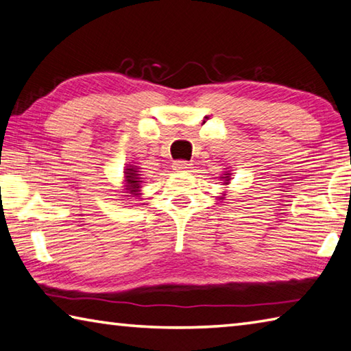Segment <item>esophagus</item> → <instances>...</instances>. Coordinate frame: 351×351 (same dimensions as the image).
<instances>
[{
	"mask_svg": "<svg viewBox=\"0 0 351 351\" xmlns=\"http://www.w3.org/2000/svg\"><path fill=\"white\" fill-rule=\"evenodd\" d=\"M172 168L176 171H189L193 168V163L185 162V160H177V162L172 163Z\"/></svg>",
	"mask_w": 351,
	"mask_h": 351,
	"instance_id": "34e87169",
	"label": "esophagus"
}]
</instances>
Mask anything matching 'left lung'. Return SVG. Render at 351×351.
Here are the masks:
<instances>
[{
	"label": "left lung",
	"instance_id": "8db88e82",
	"mask_svg": "<svg viewBox=\"0 0 351 351\" xmlns=\"http://www.w3.org/2000/svg\"><path fill=\"white\" fill-rule=\"evenodd\" d=\"M225 177H222V179H223V183H225V185H228V183H230V172H226V174H223Z\"/></svg>",
	"mask_w": 351,
	"mask_h": 351
}]
</instances>
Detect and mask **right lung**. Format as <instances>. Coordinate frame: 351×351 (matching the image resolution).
I'll use <instances>...</instances> for the list:
<instances>
[{"label":"right lung","mask_w":351,"mask_h":351,"mask_svg":"<svg viewBox=\"0 0 351 351\" xmlns=\"http://www.w3.org/2000/svg\"><path fill=\"white\" fill-rule=\"evenodd\" d=\"M125 182H126V189L129 194H137L138 188L141 186V177L138 174L137 166H128L125 169Z\"/></svg>","instance_id":"1"}]
</instances>
